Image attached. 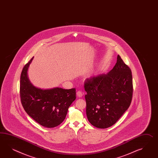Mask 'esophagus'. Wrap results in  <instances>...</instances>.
<instances>
[{
    "label": "esophagus",
    "instance_id": "esophagus-1",
    "mask_svg": "<svg viewBox=\"0 0 158 158\" xmlns=\"http://www.w3.org/2000/svg\"><path fill=\"white\" fill-rule=\"evenodd\" d=\"M83 95H84V93H83L81 91H78L77 93V97H79V98L81 97Z\"/></svg>",
    "mask_w": 158,
    "mask_h": 158
}]
</instances>
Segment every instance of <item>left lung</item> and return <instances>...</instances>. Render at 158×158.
Instances as JSON below:
<instances>
[{
    "instance_id": "left-lung-1",
    "label": "left lung",
    "mask_w": 158,
    "mask_h": 158,
    "mask_svg": "<svg viewBox=\"0 0 158 158\" xmlns=\"http://www.w3.org/2000/svg\"><path fill=\"white\" fill-rule=\"evenodd\" d=\"M84 87L87 116L97 128H106L115 124L131 104L132 73L119 55L109 73L86 79Z\"/></svg>"
}]
</instances>
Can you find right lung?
I'll return each mask as SVG.
<instances>
[{"mask_svg": "<svg viewBox=\"0 0 158 158\" xmlns=\"http://www.w3.org/2000/svg\"><path fill=\"white\" fill-rule=\"evenodd\" d=\"M33 58L24 66L20 80V97L27 114L43 127L52 128L65 119L70 105L76 99V89H38L27 77L28 66Z\"/></svg>", "mask_w": 158, "mask_h": 158, "instance_id": "1", "label": "right lung"}]
</instances>
